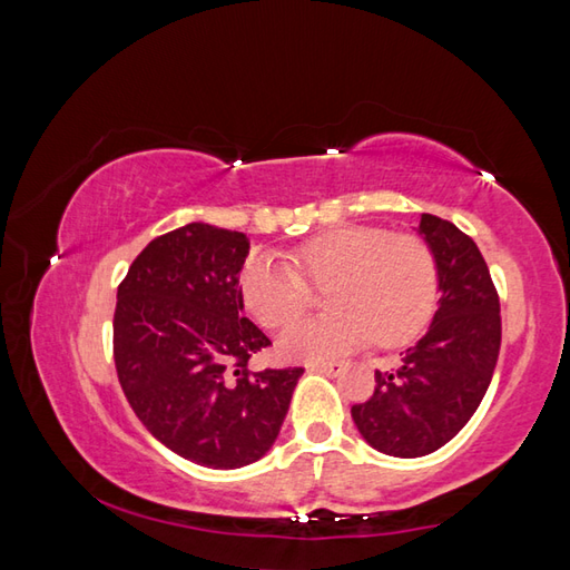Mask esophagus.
Returning a JSON list of instances; mask_svg holds the SVG:
<instances>
[{
  "label": "esophagus",
  "mask_w": 570,
  "mask_h": 570,
  "mask_svg": "<svg viewBox=\"0 0 570 570\" xmlns=\"http://www.w3.org/2000/svg\"><path fill=\"white\" fill-rule=\"evenodd\" d=\"M308 367V371L311 373H323V375H338L341 371H343V363H326V361H323V363H308L306 365Z\"/></svg>",
  "instance_id": "34e87169"
}]
</instances>
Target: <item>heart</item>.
Masks as SVG:
<instances>
[{
  "instance_id": "heart-1",
  "label": "heart",
  "mask_w": 570,
  "mask_h": 570,
  "mask_svg": "<svg viewBox=\"0 0 570 570\" xmlns=\"http://www.w3.org/2000/svg\"><path fill=\"white\" fill-rule=\"evenodd\" d=\"M278 262L252 256L242 269V298L269 328L284 326L307 305L306 281L331 285L333 315L288 324L278 353L318 361L361 348L371 338L397 345L425 326L440 296L438 259L425 239L381 227H343L311 239Z\"/></svg>"
}]
</instances>
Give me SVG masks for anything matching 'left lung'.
<instances>
[{
	"label": "left lung",
	"instance_id": "obj_1",
	"mask_svg": "<svg viewBox=\"0 0 570 570\" xmlns=\"http://www.w3.org/2000/svg\"><path fill=\"white\" fill-rule=\"evenodd\" d=\"M415 229L438 259V311L397 367L375 371L371 400L351 407L363 440L400 460L438 452L470 422L501 345L499 296L476 244L434 215H422Z\"/></svg>",
	"mask_w": 570,
	"mask_h": 570
}]
</instances>
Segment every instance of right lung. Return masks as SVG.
<instances>
[{
  "mask_svg": "<svg viewBox=\"0 0 570 570\" xmlns=\"http://www.w3.org/2000/svg\"><path fill=\"white\" fill-rule=\"evenodd\" d=\"M247 256V234L189 222L153 239L118 286L122 393L155 440L212 470H239L272 450L304 373L247 371L272 343L242 316Z\"/></svg>",
  "mask_w": 570,
  "mask_h": 570,
  "instance_id": "obj_1",
  "label": "right lung"
}]
</instances>
